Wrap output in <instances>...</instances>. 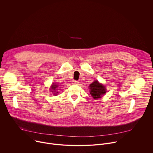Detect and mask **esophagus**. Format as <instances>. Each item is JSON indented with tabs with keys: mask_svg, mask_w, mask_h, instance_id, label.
Wrapping results in <instances>:
<instances>
[{
	"mask_svg": "<svg viewBox=\"0 0 153 153\" xmlns=\"http://www.w3.org/2000/svg\"><path fill=\"white\" fill-rule=\"evenodd\" d=\"M72 82V84H74V85H78L79 84V82L76 80H73Z\"/></svg>",
	"mask_w": 153,
	"mask_h": 153,
	"instance_id": "obj_1",
	"label": "esophagus"
}]
</instances>
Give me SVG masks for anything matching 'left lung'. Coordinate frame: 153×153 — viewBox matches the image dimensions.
I'll return each instance as SVG.
<instances>
[{
  "instance_id": "left-lung-1",
  "label": "left lung",
  "mask_w": 153,
  "mask_h": 153,
  "mask_svg": "<svg viewBox=\"0 0 153 153\" xmlns=\"http://www.w3.org/2000/svg\"><path fill=\"white\" fill-rule=\"evenodd\" d=\"M90 94L93 99L101 98L106 93V88L103 84H100L97 80L94 81L89 85Z\"/></svg>"
}]
</instances>
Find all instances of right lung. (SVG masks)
Instances as JSON below:
<instances>
[{
  "label": "right lung",
  "mask_w": 153,
  "mask_h": 153,
  "mask_svg": "<svg viewBox=\"0 0 153 153\" xmlns=\"http://www.w3.org/2000/svg\"><path fill=\"white\" fill-rule=\"evenodd\" d=\"M58 87H59V85L55 83H53L52 85L51 86V88H50V90L51 91H52V93H54V95H57V93H58Z\"/></svg>",
  "instance_id": "right-lung-1"
}]
</instances>
